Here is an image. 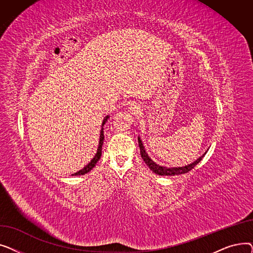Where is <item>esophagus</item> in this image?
Returning <instances> with one entry per match:
<instances>
[{"label": "esophagus", "mask_w": 253, "mask_h": 253, "mask_svg": "<svg viewBox=\"0 0 253 253\" xmlns=\"http://www.w3.org/2000/svg\"><path fill=\"white\" fill-rule=\"evenodd\" d=\"M141 112V108L140 105L136 102H132L130 105H129V113L131 115H134V116H137L138 114H140Z\"/></svg>", "instance_id": "obj_1"}]
</instances>
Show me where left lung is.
<instances>
[{"label":"left lung","instance_id":"left-lung-1","mask_svg":"<svg viewBox=\"0 0 253 253\" xmlns=\"http://www.w3.org/2000/svg\"><path fill=\"white\" fill-rule=\"evenodd\" d=\"M138 145H139V150H140V155H141V158L143 159V161L145 162V164H147L149 166V168L155 172L156 174L158 175H179V174H183V173H187V172L191 171L199 162H200L202 160V158L205 156V154H203L200 158L197 159V160L195 162H193L192 164H189L187 166H183V167H171V168H168V167H165V166H161V165H158L157 163H155L152 159L149 157L148 153L145 152L144 150V147L142 144V141L140 139V137L138 136Z\"/></svg>","mask_w":253,"mask_h":253}]
</instances>
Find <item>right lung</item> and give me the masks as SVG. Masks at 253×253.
Returning <instances> with one entry per match:
<instances>
[{
	"label": "right lung",
	"mask_w": 253,
	"mask_h": 253,
	"mask_svg": "<svg viewBox=\"0 0 253 253\" xmlns=\"http://www.w3.org/2000/svg\"><path fill=\"white\" fill-rule=\"evenodd\" d=\"M110 118V116H106L103 121H102V124H101V130H100V137H99V144H98V149H97V152L95 154V156L93 157L92 160L81 170H79L78 172H76V173L72 174V175H84L86 173H88L89 171L92 170V168L94 167L96 165V163L98 162V160L101 157V150H102V144H103V139H104V135H103V125L105 124V122L108 121V119Z\"/></svg>",
	"instance_id": "obj_1"
}]
</instances>
